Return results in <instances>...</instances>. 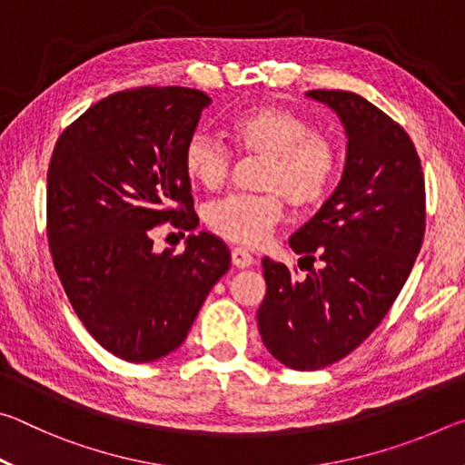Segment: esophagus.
Returning a JSON list of instances; mask_svg holds the SVG:
<instances>
[{"label":"esophagus","mask_w":465,"mask_h":465,"mask_svg":"<svg viewBox=\"0 0 465 465\" xmlns=\"http://www.w3.org/2000/svg\"><path fill=\"white\" fill-rule=\"evenodd\" d=\"M232 264L238 266V269H248V266L254 264V256H252L250 252L243 248H233L232 250Z\"/></svg>","instance_id":"esophagus-1"}]
</instances>
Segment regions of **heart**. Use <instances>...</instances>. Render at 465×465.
Listing matches in <instances>:
<instances>
[{"label":"heart","instance_id":"b5f03b06","mask_svg":"<svg viewBox=\"0 0 465 465\" xmlns=\"http://www.w3.org/2000/svg\"><path fill=\"white\" fill-rule=\"evenodd\" d=\"M242 153L264 157L258 186L262 194H230L204 211L207 227L219 238L261 246L285 215V199L297 209L316 207L328 194L338 168L336 145L295 110L261 104L230 123ZM186 176L204 191H219L232 176L233 155L204 133H193L183 147Z\"/></svg>","mask_w":465,"mask_h":465}]
</instances>
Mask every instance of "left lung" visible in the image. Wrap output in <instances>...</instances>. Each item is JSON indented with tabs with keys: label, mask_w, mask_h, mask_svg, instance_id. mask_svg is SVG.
<instances>
[{
	"label": "left lung",
	"mask_w": 465,
	"mask_h": 465,
	"mask_svg": "<svg viewBox=\"0 0 465 465\" xmlns=\"http://www.w3.org/2000/svg\"><path fill=\"white\" fill-rule=\"evenodd\" d=\"M308 96L341 116L349 143L334 194L289 240L310 272L295 279L282 262L262 261L258 330L271 355L297 371L336 363L380 326L412 271L427 219L420 157L408 133L359 94Z\"/></svg>",
	"instance_id": "obj_1"
}]
</instances>
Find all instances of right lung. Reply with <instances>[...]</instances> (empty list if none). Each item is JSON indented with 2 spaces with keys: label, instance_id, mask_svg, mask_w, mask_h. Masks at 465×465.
<instances>
[{
  "label": "right lung",
  "instance_id": "1",
  "mask_svg": "<svg viewBox=\"0 0 465 465\" xmlns=\"http://www.w3.org/2000/svg\"><path fill=\"white\" fill-rule=\"evenodd\" d=\"M209 102L180 85L114 92L53 149L46 240L54 271L85 330L131 363L176 351L230 271V250L207 232L188 235L178 256L153 252V227L199 225L183 147Z\"/></svg>",
  "mask_w": 465,
  "mask_h": 465
}]
</instances>
